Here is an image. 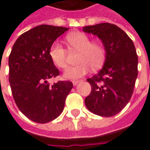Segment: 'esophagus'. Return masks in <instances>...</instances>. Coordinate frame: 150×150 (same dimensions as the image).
Instances as JSON below:
<instances>
[{"instance_id": "1", "label": "esophagus", "mask_w": 150, "mask_h": 150, "mask_svg": "<svg viewBox=\"0 0 150 150\" xmlns=\"http://www.w3.org/2000/svg\"><path fill=\"white\" fill-rule=\"evenodd\" d=\"M79 83V80H74V81L72 82V83H73V85L75 86L77 83Z\"/></svg>"}]
</instances>
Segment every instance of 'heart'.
I'll return each mask as SVG.
<instances>
[{
	"mask_svg": "<svg viewBox=\"0 0 150 150\" xmlns=\"http://www.w3.org/2000/svg\"><path fill=\"white\" fill-rule=\"evenodd\" d=\"M67 42L71 51H79L77 62L80 64L71 67L64 72L63 76L67 79H77L89 71L91 67L97 69L105 59V49L100 44L91 42L88 35L82 32H73L67 36ZM50 57L57 67L65 69L67 66V51L60 43L55 41L50 47Z\"/></svg>",
	"mask_w": 150,
	"mask_h": 150,
	"instance_id": "b5f03b06",
	"label": "heart"
}]
</instances>
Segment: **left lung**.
Instances as JSON below:
<instances>
[{"label":"left lung","instance_id":"1","mask_svg":"<svg viewBox=\"0 0 150 150\" xmlns=\"http://www.w3.org/2000/svg\"><path fill=\"white\" fill-rule=\"evenodd\" d=\"M83 31L97 35L105 51L101 70L87 79L92 91L84 102L93 114L111 117L126 106L133 93L138 75L135 45L126 32L114 24L87 26Z\"/></svg>","mask_w":150,"mask_h":150}]
</instances>
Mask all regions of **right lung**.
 <instances>
[{"label":"right lung","mask_w":150,"mask_h":150,"mask_svg":"<svg viewBox=\"0 0 150 150\" xmlns=\"http://www.w3.org/2000/svg\"><path fill=\"white\" fill-rule=\"evenodd\" d=\"M68 28L40 25L17 39L9 57V83L17 106L26 117L39 123L57 118L73 88L70 81L50 85L59 75L50 57V49Z\"/></svg>","instance_id":"add662e5"}]
</instances>
